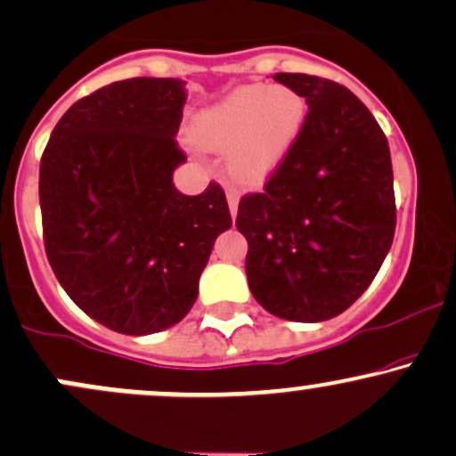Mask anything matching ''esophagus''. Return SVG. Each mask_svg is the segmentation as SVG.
I'll list each match as a JSON object with an SVG mask.
<instances>
[{"instance_id":"esophagus-1","label":"esophagus","mask_w":456,"mask_h":456,"mask_svg":"<svg viewBox=\"0 0 456 456\" xmlns=\"http://www.w3.org/2000/svg\"><path fill=\"white\" fill-rule=\"evenodd\" d=\"M227 201H229V210H232V216L235 218V214H238V203H240V195L235 191L229 188L227 191Z\"/></svg>"}]
</instances>
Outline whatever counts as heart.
<instances>
[{"instance_id": "heart-1", "label": "heart", "mask_w": 456, "mask_h": 456, "mask_svg": "<svg viewBox=\"0 0 456 456\" xmlns=\"http://www.w3.org/2000/svg\"><path fill=\"white\" fill-rule=\"evenodd\" d=\"M305 118L306 101L296 90L248 86L199 113L192 137L208 150H233V174L240 180H259L296 143Z\"/></svg>"}]
</instances>
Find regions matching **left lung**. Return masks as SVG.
I'll return each instance as SVG.
<instances>
[{"instance_id":"obj_1","label":"left lung","mask_w":456,"mask_h":456,"mask_svg":"<svg viewBox=\"0 0 456 456\" xmlns=\"http://www.w3.org/2000/svg\"><path fill=\"white\" fill-rule=\"evenodd\" d=\"M306 98L305 126L238 206L255 300L289 322L341 315L364 294L396 227L390 148L355 94L323 77L279 72Z\"/></svg>"}]
</instances>
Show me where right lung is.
<instances>
[{
	"instance_id": "add662e5",
	"label": "right lung",
	"mask_w": 456,
	"mask_h": 456,
	"mask_svg": "<svg viewBox=\"0 0 456 456\" xmlns=\"http://www.w3.org/2000/svg\"><path fill=\"white\" fill-rule=\"evenodd\" d=\"M186 102L177 78H126L61 115L40 159L46 257L86 315L122 334L186 317L214 240L232 227L218 182L182 195L175 134Z\"/></svg>"
}]
</instances>
